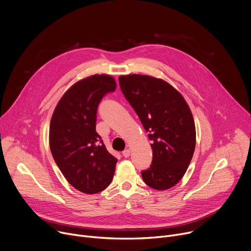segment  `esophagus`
I'll return each instance as SVG.
<instances>
[{
  "label": "esophagus",
  "instance_id": "1",
  "mask_svg": "<svg viewBox=\"0 0 251 251\" xmlns=\"http://www.w3.org/2000/svg\"><path fill=\"white\" fill-rule=\"evenodd\" d=\"M122 154H123V156H124L125 158H128V157L130 156V150H129V149L124 150V151L122 152Z\"/></svg>",
  "mask_w": 251,
  "mask_h": 251
}]
</instances>
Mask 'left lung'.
Here are the masks:
<instances>
[{
	"label": "left lung",
	"instance_id": "left-lung-1",
	"mask_svg": "<svg viewBox=\"0 0 251 251\" xmlns=\"http://www.w3.org/2000/svg\"><path fill=\"white\" fill-rule=\"evenodd\" d=\"M127 101L152 141L153 161L142 177L150 188L164 191L180 182L196 147V126L182 94L163 79L143 75L119 76Z\"/></svg>",
	"mask_w": 251,
	"mask_h": 251
}]
</instances>
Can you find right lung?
Returning <instances> with one entry per match:
<instances>
[{
	"mask_svg": "<svg viewBox=\"0 0 251 251\" xmlns=\"http://www.w3.org/2000/svg\"><path fill=\"white\" fill-rule=\"evenodd\" d=\"M115 89L110 75L81 79L62 95L50 120L52 157L67 182L84 194L102 192L113 178L117 159L107 151L95 128L98 104Z\"/></svg>",
	"mask_w": 251,
	"mask_h": 251,
	"instance_id": "obj_1",
	"label": "right lung"
}]
</instances>
